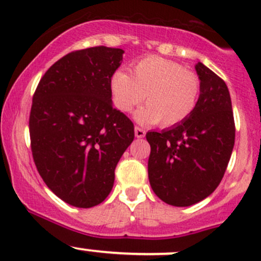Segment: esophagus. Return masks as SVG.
I'll return each instance as SVG.
<instances>
[{
	"mask_svg": "<svg viewBox=\"0 0 261 261\" xmlns=\"http://www.w3.org/2000/svg\"><path fill=\"white\" fill-rule=\"evenodd\" d=\"M135 136L138 139L144 138V136H145V130H143V128H140V127H138V126H136V127H135Z\"/></svg>",
	"mask_w": 261,
	"mask_h": 261,
	"instance_id": "34e87169",
	"label": "esophagus"
}]
</instances>
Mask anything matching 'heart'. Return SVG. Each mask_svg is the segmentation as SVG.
I'll return each instance as SVG.
<instances>
[{"label": "heart", "instance_id": "1", "mask_svg": "<svg viewBox=\"0 0 261 261\" xmlns=\"http://www.w3.org/2000/svg\"><path fill=\"white\" fill-rule=\"evenodd\" d=\"M112 103L123 114L144 99L146 106L136 112L143 125L175 126L189 117L198 105L201 82L191 70L173 60L147 57L136 63L131 75L116 70L110 78Z\"/></svg>", "mask_w": 261, "mask_h": 261}]
</instances>
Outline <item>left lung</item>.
I'll return each instance as SVG.
<instances>
[{
  "mask_svg": "<svg viewBox=\"0 0 261 261\" xmlns=\"http://www.w3.org/2000/svg\"><path fill=\"white\" fill-rule=\"evenodd\" d=\"M198 105L178 125L146 134L147 173L154 193L168 204L188 207L203 201L222 180L235 144V122L226 83L198 62Z\"/></svg>",
  "mask_w": 261,
  "mask_h": 261,
  "instance_id": "1",
  "label": "left lung"
}]
</instances>
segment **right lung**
<instances>
[{"label":"right lung","mask_w":261,"mask_h":261,"mask_svg":"<svg viewBox=\"0 0 261 261\" xmlns=\"http://www.w3.org/2000/svg\"><path fill=\"white\" fill-rule=\"evenodd\" d=\"M123 53L107 46L69 53L46 70L33 97L34 162L50 191L70 206L89 208L106 199L135 136L110 91Z\"/></svg>","instance_id":"obj_1"}]
</instances>
